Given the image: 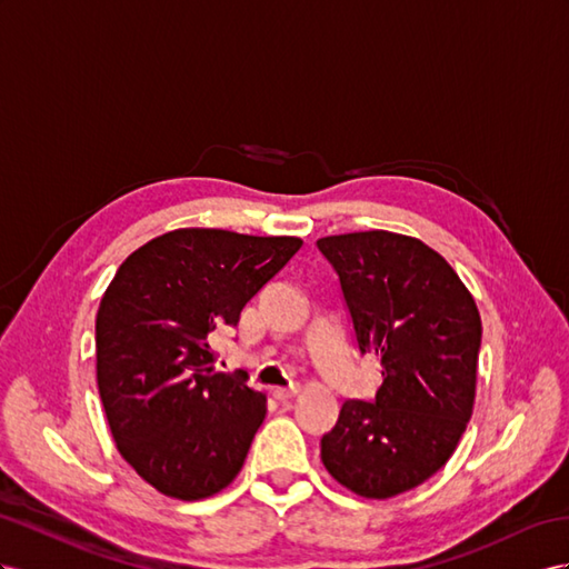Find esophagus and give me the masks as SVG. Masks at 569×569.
<instances>
[{
  "label": "esophagus",
  "instance_id": "esophagus-1",
  "mask_svg": "<svg viewBox=\"0 0 569 569\" xmlns=\"http://www.w3.org/2000/svg\"><path fill=\"white\" fill-rule=\"evenodd\" d=\"M298 387H279V389H273V397L279 399V401H290V399H296L298 397Z\"/></svg>",
  "mask_w": 569,
  "mask_h": 569
}]
</instances>
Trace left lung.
Returning <instances> with one entry per match:
<instances>
[{"label": "left lung", "mask_w": 569, "mask_h": 569, "mask_svg": "<svg viewBox=\"0 0 569 569\" xmlns=\"http://www.w3.org/2000/svg\"><path fill=\"white\" fill-rule=\"evenodd\" d=\"M337 269L360 353L380 358L372 401H346L322 461L370 500L413 490L442 469L471 420L480 315L442 254L389 230L317 240Z\"/></svg>", "instance_id": "8db88e82"}]
</instances>
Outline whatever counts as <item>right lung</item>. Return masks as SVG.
I'll use <instances>...</instances> for the list:
<instances>
[{
  "label": "right lung",
  "instance_id": "1",
  "mask_svg": "<svg viewBox=\"0 0 569 569\" xmlns=\"http://www.w3.org/2000/svg\"><path fill=\"white\" fill-rule=\"evenodd\" d=\"M302 247L178 228L129 254L96 317V380L122 459L174 500H203L240 473L267 397L213 366V331Z\"/></svg>",
  "mask_w": 569,
  "mask_h": 569
}]
</instances>
